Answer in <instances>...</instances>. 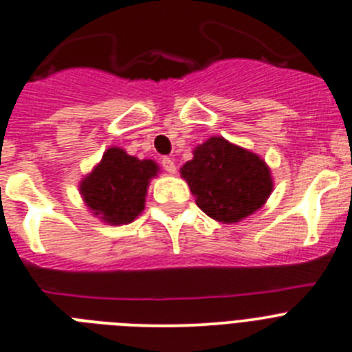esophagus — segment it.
I'll use <instances>...</instances> for the list:
<instances>
[{
	"label": "esophagus",
	"mask_w": 352,
	"mask_h": 352,
	"mask_svg": "<svg viewBox=\"0 0 352 352\" xmlns=\"http://www.w3.org/2000/svg\"><path fill=\"white\" fill-rule=\"evenodd\" d=\"M161 165H163V168H165L168 173H175L177 172L175 161H173L172 157H163V160H161Z\"/></svg>",
	"instance_id": "1"
}]
</instances>
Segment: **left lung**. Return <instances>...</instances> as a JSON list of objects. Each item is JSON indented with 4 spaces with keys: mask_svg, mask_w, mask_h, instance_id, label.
Wrapping results in <instances>:
<instances>
[{
    "mask_svg": "<svg viewBox=\"0 0 352 352\" xmlns=\"http://www.w3.org/2000/svg\"><path fill=\"white\" fill-rule=\"evenodd\" d=\"M180 175L196 205L222 224H236L257 212L274 187L267 163L224 137H210L195 147Z\"/></svg>",
    "mask_w": 352,
    "mask_h": 352,
    "instance_id": "1",
    "label": "left lung"
}]
</instances>
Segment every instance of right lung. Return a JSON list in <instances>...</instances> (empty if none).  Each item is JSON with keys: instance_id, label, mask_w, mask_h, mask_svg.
I'll return each instance as SVG.
<instances>
[{"instance_id": "obj_1", "label": "right lung", "mask_w": 352, "mask_h": 352, "mask_svg": "<svg viewBox=\"0 0 352 352\" xmlns=\"http://www.w3.org/2000/svg\"><path fill=\"white\" fill-rule=\"evenodd\" d=\"M160 166L139 160L121 147H109L80 182V195L95 217L109 226L130 224L146 206L147 187Z\"/></svg>"}]
</instances>
